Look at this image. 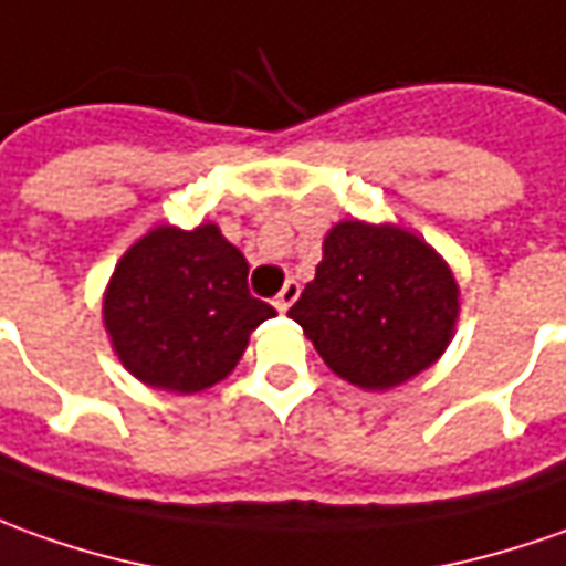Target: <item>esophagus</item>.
<instances>
[{"mask_svg":"<svg viewBox=\"0 0 566 566\" xmlns=\"http://www.w3.org/2000/svg\"><path fill=\"white\" fill-rule=\"evenodd\" d=\"M297 297H300V284L294 282V279H287L282 291H279V297H275V310H279V313H287V310H291V303H294Z\"/></svg>","mask_w":566,"mask_h":566,"instance_id":"34e87169","label":"esophagus"}]
</instances>
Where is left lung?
I'll return each instance as SVG.
<instances>
[{"label":"left lung","mask_w":566,"mask_h":566,"mask_svg":"<svg viewBox=\"0 0 566 566\" xmlns=\"http://www.w3.org/2000/svg\"><path fill=\"white\" fill-rule=\"evenodd\" d=\"M322 263L287 310L325 365L365 390H390L443 353L459 287L437 253L396 226L337 222Z\"/></svg>","instance_id":"left-lung-1"}]
</instances>
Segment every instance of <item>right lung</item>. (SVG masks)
<instances>
[{
	"mask_svg": "<svg viewBox=\"0 0 566 566\" xmlns=\"http://www.w3.org/2000/svg\"><path fill=\"white\" fill-rule=\"evenodd\" d=\"M275 310L248 291V260L217 226L148 232L111 279L105 325L138 380L198 394L232 371Z\"/></svg>",
	"mask_w": 566,
	"mask_h": 566,
	"instance_id": "1",
	"label": "right lung"
}]
</instances>
